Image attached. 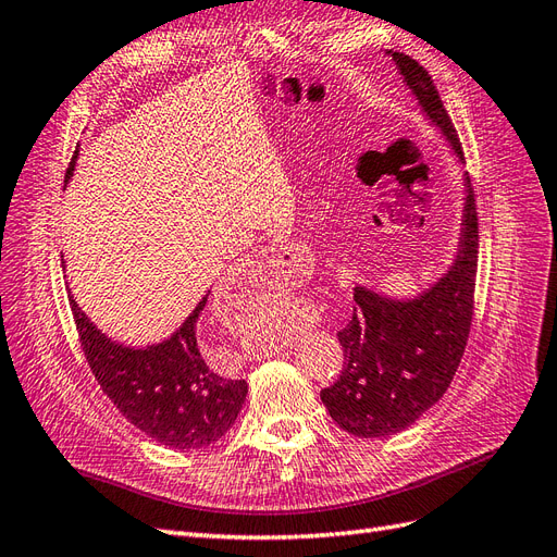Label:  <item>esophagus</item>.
<instances>
[{
    "label": "esophagus",
    "mask_w": 557,
    "mask_h": 557,
    "mask_svg": "<svg viewBox=\"0 0 557 557\" xmlns=\"http://www.w3.org/2000/svg\"><path fill=\"white\" fill-rule=\"evenodd\" d=\"M288 267V260L278 248H264L260 252H255L252 258L238 269V274L234 276V288H242V285H252L255 281H267V278H278L283 274V269ZM244 293V288H242Z\"/></svg>",
    "instance_id": "34e87169"
}]
</instances>
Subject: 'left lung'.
I'll return each instance as SVG.
<instances>
[{
	"label": "left lung",
	"instance_id": "8db88e82",
	"mask_svg": "<svg viewBox=\"0 0 557 557\" xmlns=\"http://www.w3.org/2000/svg\"><path fill=\"white\" fill-rule=\"evenodd\" d=\"M394 60L419 110L443 133L463 163L453 122L429 72L398 51ZM455 258L426 288L396 297L354 285V315L337 337L344 351L339 380L321 391L325 410L358 438H386L412 426L453 382L469 339L478 267V215L471 180L463 173V203Z\"/></svg>",
	"mask_w": 557,
	"mask_h": 557
}]
</instances>
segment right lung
I'll list each match as a JSON object with an SVG mask.
<instances>
[{"instance_id":"1","label":"right lung","mask_w":557,"mask_h":557,"mask_svg":"<svg viewBox=\"0 0 557 557\" xmlns=\"http://www.w3.org/2000/svg\"><path fill=\"white\" fill-rule=\"evenodd\" d=\"M74 154L67 180L74 173ZM199 299L171 337L131 347L108 337L70 295L82 347L98 384L128 422L173 449H199L232 429L248 396L246 380L224 377L206 339Z\"/></svg>"}]
</instances>
